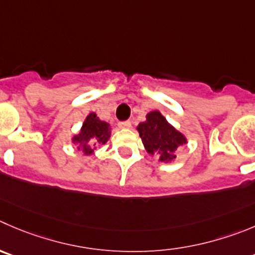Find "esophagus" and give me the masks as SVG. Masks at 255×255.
I'll return each instance as SVG.
<instances>
[{
	"label": "esophagus",
	"instance_id": "1",
	"mask_svg": "<svg viewBox=\"0 0 255 255\" xmlns=\"http://www.w3.org/2000/svg\"><path fill=\"white\" fill-rule=\"evenodd\" d=\"M130 126H131V123H130V121H120V123H119V128H120V129H129Z\"/></svg>",
	"mask_w": 255,
	"mask_h": 255
}]
</instances>
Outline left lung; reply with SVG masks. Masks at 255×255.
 <instances>
[{"mask_svg":"<svg viewBox=\"0 0 255 255\" xmlns=\"http://www.w3.org/2000/svg\"><path fill=\"white\" fill-rule=\"evenodd\" d=\"M136 129L145 150L151 155L156 154L159 161H173L176 157V149L186 144V137L170 125L157 110L147 114L146 120L140 123Z\"/></svg>","mask_w":255,"mask_h":255,"instance_id":"8db88e82","label":"left lung"}]
</instances>
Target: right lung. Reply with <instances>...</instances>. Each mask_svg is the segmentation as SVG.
Instances as JSON below:
<instances>
[{
    "instance_id": "add662e5",
    "label": "right lung",
    "mask_w": 255,
    "mask_h": 255,
    "mask_svg": "<svg viewBox=\"0 0 255 255\" xmlns=\"http://www.w3.org/2000/svg\"><path fill=\"white\" fill-rule=\"evenodd\" d=\"M110 135V125L101 121L95 113H90L79 134L72 137V142L76 144L77 149H81L85 155H93L96 147L108 142Z\"/></svg>"
}]
</instances>
